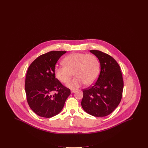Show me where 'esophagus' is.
I'll return each instance as SVG.
<instances>
[{
	"instance_id": "esophagus-1",
	"label": "esophagus",
	"mask_w": 148,
	"mask_h": 148,
	"mask_svg": "<svg viewBox=\"0 0 148 148\" xmlns=\"http://www.w3.org/2000/svg\"><path fill=\"white\" fill-rule=\"evenodd\" d=\"M75 92V90H71V94L74 93Z\"/></svg>"
}]
</instances>
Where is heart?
<instances>
[{"label":"heart","instance_id":"1","mask_svg":"<svg viewBox=\"0 0 148 148\" xmlns=\"http://www.w3.org/2000/svg\"><path fill=\"white\" fill-rule=\"evenodd\" d=\"M63 63V66H56L54 74L60 82L66 83L73 72L75 77L66 85L71 89L79 88L85 83L92 84L98 77L100 63L94 55L73 53L64 58Z\"/></svg>","mask_w":148,"mask_h":148}]
</instances>
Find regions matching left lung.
Returning <instances> with one entry per match:
<instances>
[{
    "instance_id": "1",
    "label": "left lung",
    "mask_w": 148,
    "mask_h": 148,
    "mask_svg": "<svg viewBox=\"0 0 148 148\" xmlns=\"http://www.w3.org/2000/svg\"><path fill=\"white\" fill-rule=\"evenodd\" d=\"M100 64L97 81L92 87L83 90L82 106L85 112L97 116H106L119 104L124 83L119 64L116 60L101 51L92 50Z\"/></svg>"
}]
</instances>
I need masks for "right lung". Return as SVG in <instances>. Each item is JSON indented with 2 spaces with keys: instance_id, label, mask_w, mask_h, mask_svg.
<instances>
[{
  "instance_id": "add662e5",
  "label": "right lung",
  "mask_w": 148,
  "mask_h": 148,
  "mask_svg": "<svg viewBox=\"0 0 148 148\" xmlns=\"http://www.w3.org/2000/svg\"><path fill=\"white\" fill-rule=\"evenodd\" d=\"M66 51H51L38 57L27 73L25 90L30 109L38 115L51 118L60 113L71 94L56 79L54 68ZM57 92L54 95L53 92Z\"/></svg>"
}]
</instances>
